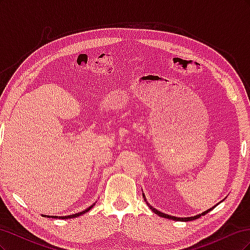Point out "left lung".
<instances>
[{
    "label": "left lung",
    "instance_id": "obj_1",
    "mask_svg": "<svg viewBox=\"0 0 250 250\" xmlns=\"http://www.w3.org/2000/svg\"><path fill=\"white\" fill-rule=\"evenodd\" d=\"M144 196V198H145V195H143ZM145 201H146V199H145ZM148 207L152 209V211L153 213H155V214H157L158 216L160 217H164V218H168V219H171V220H175V221H192V220H195V219H198L199 217H201V216H203V215H206V214H208L209 210H211L213 209L214 208H209V209H208V210H206V211H203L202 214H200V215H197V216H194V217H188V218H178V217H174V216H170V215H167V214H164V213H162V211H160V210H157V209H155L154 208H152L151 206H149L148 204Z\"/></svg>",
    "mask_w": 250,
    "mask_h": 250
}]
</instances>
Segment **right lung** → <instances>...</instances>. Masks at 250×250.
Masks as SVG:
<instances>
[{"instance_id": "obj_1", "label": "right lung", "mask_w": 250, "mask_h": 250, "mask_svg": "<svg viewBox=\"0 0 250 250\" xmlns=\"http://www.w3.org/2000/svg\"><path fill=\"white\" fill-rule=\"evenodd\" d=\"M94 207V204L93 206H90L88 208H86L85 210H83V211H80V213H77V214H74V215H70V216H64V217H57V216H46L44 215V217H47V218H50V217H52V218H60V219H70V218H76V217H78V216H81V215H83V214H85L86 211H88L90 208H92Z\"/></svg>"}]
</instances>
